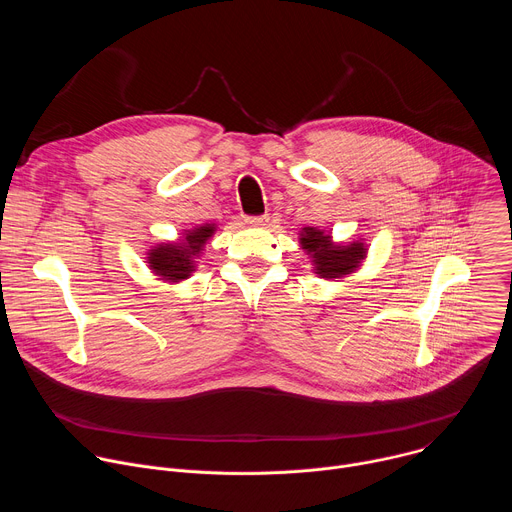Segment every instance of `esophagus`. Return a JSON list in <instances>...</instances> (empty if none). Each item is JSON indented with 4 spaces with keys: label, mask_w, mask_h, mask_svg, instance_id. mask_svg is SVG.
Instances as JSON below:
<instances>
[{
    "label": "esophagus",
    "mask_w": 512,
    "mask_h": 512,
    "mask_svg": "<svg viewBox=\"0 0 512 512\" xmlns=\"http://www.w3.org/2000/svg\"><path fill=\"white\" fill-rule=\"evenodd\" d=\"M245 223L251 225V227H263L269 223V216L267 214H261V216H247Z\"/></svg>",
    "instance_id": "esophagus-1"
}]
</instances>
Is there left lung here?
Masks as SVG:
<instances>
[{"label":"left lung","mask_w":512,"mask_h":512,"mask_svg":"<svg viewBox=\"0 0 512 512\" xmlns=\"http://www.w3.org/2000/svg\"><path fill=\"white\" fill-rule=\"evenodd\" d=\"M302 249L312 257L314 273L324 279H338L354 273L362 259L367 257V247L360 241L348 245L332 243V237L316 227H304L300 233Z\"/></svg>","instance_id":"obj_1"}]
</instances>
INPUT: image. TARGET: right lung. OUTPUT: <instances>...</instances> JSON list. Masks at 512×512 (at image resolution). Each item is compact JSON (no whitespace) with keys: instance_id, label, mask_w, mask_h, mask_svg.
Masks as SVG:
<instances>
[{"instance_id":"obj_1","label":"right lung","mask_w":512,"mask_h":512,"mask_svg":"<svg viewBox=\"0 0 512 512\" xmlns=\"http://www.w3.org/2000/svg\"><path fill=\"white\" fill-rule=\"evenodd\" d=\"M214 225H200L190 231H184L178 243H160L150 249V269L164 281L178 283L188 279L196 271V259L202 253L206 241L214 235Z\"/></svg>"}]
</instances>
